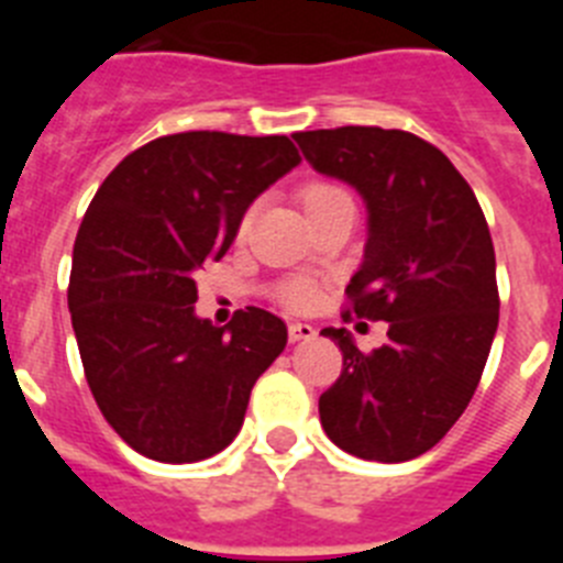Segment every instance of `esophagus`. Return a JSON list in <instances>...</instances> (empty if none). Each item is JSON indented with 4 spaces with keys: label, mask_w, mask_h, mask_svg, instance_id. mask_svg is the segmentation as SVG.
I'll use <instances>...</instances> for the list:
<instances>
[{
    "label": "esophagus",
    "mask_w": 563,
    "mask_h": 563,
    "mask_svg": "<svg viewBox=\"0 0 563 563\" xmlns=\"http://www.w3.org/2000/svg\"><path fill=\"white\" fill-rule=\"evenodd\" d=\"M287 335H290V341H312L316 338V327L292 321V324H287Z\"/></svg>",
    "instance_id": "esophagus-1"
}]
</instances>
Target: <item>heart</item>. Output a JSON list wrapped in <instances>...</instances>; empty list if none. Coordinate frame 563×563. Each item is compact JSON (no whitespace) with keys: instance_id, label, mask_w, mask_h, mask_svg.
<instances>
[{"instance_id":"1","label":"heart","mask_w":563,"mask_h":563,"mask_svg":"<svg viewBox=\"0 0 563 563\" xmlns=\"http://www.w3.org/2000/svg\"><path fill=\"white\" fill-rule=\"evenodd\" d=\"M298 197H301V206H305L307 217H310V213L321 211L324 206L343 200V197H350V194H346V188L338 186V183L332 180H310L301 186ZM251 220L253 211H247L245 217H242V222H239V233H245L247 228H251ZM276 298L285 307H290V310H307V307H312V301H316V287H312L310 282L296 278V282H287V285L278 287Z\"/></svg>"}]
</instances>
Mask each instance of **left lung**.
<instances>
[{"instance_id": "8db88e82", "label": "left lung", "mask_w": 563, "mask_h": 563, "mask_svg": "<svg viewBox=\"0 0 563 563\" xmlns=\"http://www.w3.org/2000/svg\"><path fill=\"white\" fill-rule=\"evenodd\" d=\"M292 137L318 172L355 186L369 208L343 321H389V341L372 352L346 330H324L343 369L318 400L321 426L361 460H415L467 409L499 327L485 213L454 163L411 132L338 126Z\"/></svg>"}]
</instances>
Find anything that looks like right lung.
Masks as SVG:
<instances>
[{"instance_id": "1", "label": "right lung", "mask_w": 563, "mask_h": 563, "mask_svg": "<svg viewBox=\"0 0 563 563\" xmlns=\"http://www.w3.org/2000/svg\"><path fill=\"white\" fill-rule=\"evenodd\" d=\"M298 161L285 134H166L126 154L89 202L67 305L89 391L137 454L200 462L242 429L287 327L258 307L228 327L202 321L197 273L225 256L247 206Z\"/></svg>"}]
</instances>
